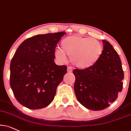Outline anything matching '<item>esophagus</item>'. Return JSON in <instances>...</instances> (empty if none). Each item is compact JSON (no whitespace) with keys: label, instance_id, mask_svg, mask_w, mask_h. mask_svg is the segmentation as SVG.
Instances as JSON below:
<instances>
[{"label":"esophagus","instance_id":"1","mask_svg":"<svg viewBox=\"0 0 131 131\" xmlns=\"http://www.w3.org/2000/svg\"><path fill=\"white\" fill-rule=\"evenodd\" d=\"M72 70H73V69H72V67H67V72H69V73H71V72H72Z\"/></svg>","mask_w":131,"mask_h":131}]
</instances>
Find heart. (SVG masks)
<instances>
[{
	"label": "heart",
	"mask_w": 131,
	"mask_h": 131,
	"mask_svg": "<svg viewBox=\"0 0 131 131\" xmlns=\"http://www.w3.org/2000/svg\"><path fill=\"white\" fill-rule=\"evenodd\" d=\"M61 48L55 49L54 55L60 62L66 60V54L71 57V62L77 68L85 69L96 64L103 52L99 41L90 38L73 35L63 39Z\"/></svg>",
	"instance_id": "heart-1"
}]
</instances>
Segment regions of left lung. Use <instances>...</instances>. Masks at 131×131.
<instances>
[{
  "instance_id": "left-lung-1",
  "label": "left lung",
  "mask_w": 131,
  "mask_h": 131,
  "mask_svg": "<svg viewBox=\"0 0 131 131\" xmlns=\"http://www.w3.org/2000/svg\"><path fill=\"white\" fill-rule=\"evenodd\" d=\"M103 52L96 64L76 69L74 90L77 100L87 109L101 111L109 107L122 92L124 78L119 55L109 42L103 40Z\"/></svg>"
}]
</instances>
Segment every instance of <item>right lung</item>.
I'll use <instances>...</instances> for the list:
<instances>
[{
  "label": "right lung",
  "instance_id": "obj_1",
  "mask_svg": "<svg viewBox=\"0 0 131 131\" xmlns=\"http://www.w3.org/2000/svg\"><path fill=\"white\" fill-rule=\"evenodd\" d=\"M65 32L38 35L22 42L10 64V86L17 101L30 109L52 102L67 66L54 61L56 44Z\"/></svg>",
  "mask_w": 131,
  "mask_h": 131
}]
</instances>
